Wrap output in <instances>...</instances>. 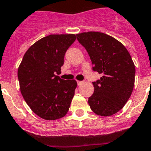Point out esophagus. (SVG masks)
<instances>
[{
  "instance_id": "esophagus-1",
  "label": "esophagus",
  "mask_w": 151,
  "mask_h": 151,
  "mask_svg": "<svg viewBox=\"0 0 151 151\" xmlns=\"http://www.w3.org/2000/svg\"><path fill=\"white\" fill-rule=\"evenodd\" d=\"M82 83H83V81H77V84H78V85H81Z\"/></svg>"
}]
</instances>
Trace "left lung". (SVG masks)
I'll return each instance as SVG.
<instances>
[{"instance_id":"obj_1","label":"left lung","mask_w":151,"mask_h":151,"mask_svg":"<svg viewBox=\"0 0 151 151\" xmlns=\"http://www.w3.org/2000/svg\"><path fill=\"white\" fill-rule=\"evenodd\" d=\"M87 50L93 71L102 74L93 82L94 94L88 98L91 109L97 115L109 116L122 109L132 93L135 67L130 54L121 42L98 32L76 35Z\"/></svg>"}]
</instances>
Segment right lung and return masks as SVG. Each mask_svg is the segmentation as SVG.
Returning <instances> with one entry per match:
<instances>
[{"label": "right lung", "instance_id": "right-lung-1", "mask_svg": "<svg viewBox=\"0 0 151 151\" xmlns=\"http://www.w3.org/2000/svg\"><path fill=\"white\" fill-rule=\"evenodd\" d=\"M76 35H50L28 49L18 69L24 100L41 118L54 120L67 113L77 86L76 80H64L60 73L66 50Z\"/></svg>", "mask_w": 151, "mask_h": 151}]
</instances>
